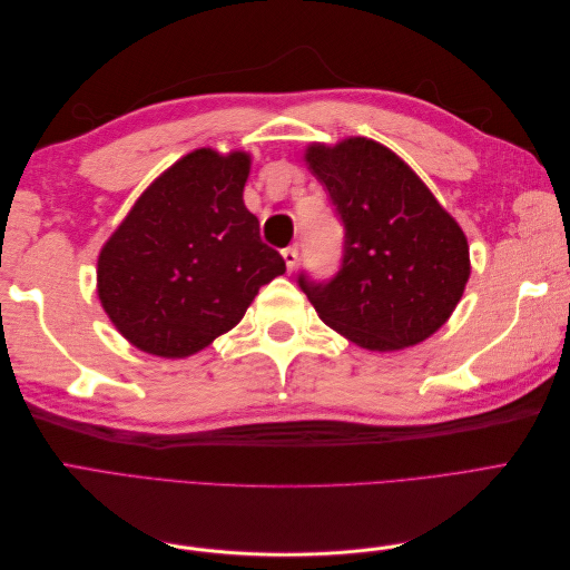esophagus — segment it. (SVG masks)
<instances>
[{"label":"esophagus","mask_w":570,"mask_h":570,"mask_svg":"<svg viewBox=\"0 0 570 570\" xmlns=\"http://www.w3.org/2000/svg\"><path fill=\"white\" fill-rule=\"evenodd\" d=\"M283 258H285V266H287V271H289V273L295 271V266H297V247H287V249H283Z\"/></svg>","instance_id":"esophagus-1"}]
</instances>
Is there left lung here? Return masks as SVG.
Segmentation results:
<instances>
[{
  "label": "left lung",
  "instance_id": "1",
  "mask_svg": "<svg viewBox=\"0 0 570 570\" xmlns=\"http://www.w3.org/2000/svg\"><path fill=\"white\" fill-rule=\"evenodd\" d=\"M344 226L327 283L299 275L321 321L371 352L413 347L446 323L471 275L469 243L425 183L368 137L306 147Z\"/></svg>",
  "mask_w": 570,
  "mask_h": 570
}]
</instances>
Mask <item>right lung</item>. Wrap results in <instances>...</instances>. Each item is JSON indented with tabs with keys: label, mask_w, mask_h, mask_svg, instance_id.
I'll use <instances>...</instances> for the list:
<instances>
[{
	"label": "right lung",
	"mask_w": 570,
	"mask_h": 570,
	"mask_svg": "<svg viewBox=\"0 0 570 570\" xmlns=\"http://www.w3.org/2000/svg\"><path fill=\"white\" fill-rule=\"evenodd\" d=\"M247 151L185 154L154 180L97 258V295L137 350L185 358L243 321L262 285L285 273L262 243L243 193Z\"/></svg>",
	"instance_id": "add662e5"
}]
</instances>
